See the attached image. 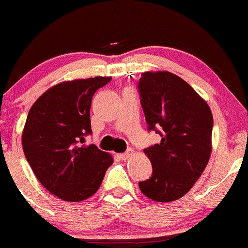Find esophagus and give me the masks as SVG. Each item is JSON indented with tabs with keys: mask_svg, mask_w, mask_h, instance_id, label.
<instances>
[{
	"mask_svg": "<svg viewBox=\"0 0 248 248\" xmlns=\"http://www.w3.org/2000/svg\"><path fill=\"white\" fill-rule=\"evenodd\" d=\"M132 156V152H126V153H121V154H119V157H120V160H128L129 157Z\"/></svg>",
	"mask_w": 248,
	"mask_h": 248,
	"instance_id": "obj_1",
	"label": "esophagus"
}]
</instances>
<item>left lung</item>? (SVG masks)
<instances>
[{
  "instance_id": "8db88e82",
  "label": "left lung",
  "mask_w": 248,
  "mask_h": 248,
  "mask_svg": "<svg viewBox=\"0 0 248 248\" xmlns=\"http://www.w3.org/2000/svg\"><path fill=\"white\" fill-rule=\"evenodd\" d=\"M147 128L161 137L143 149L153 173L139 182L141 192L157 202L180 199L207 166L213 116L208 105L186 81L170 72H146L138 82Z\"/></svg>"
}]
</instances>
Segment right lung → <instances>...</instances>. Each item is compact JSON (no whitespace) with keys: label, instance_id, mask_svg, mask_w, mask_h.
Listing matches in <instances>:
<instances>
[{"label":"right lung","instance_id":"add662e5","mask_svg":"<svg viewBox=\"0 0 248 248\" xmlns=\"http://www.w3.org/2000/svg\"><path fill=\"white\" fill-rule=\"evenodd\" d=\"M110 80L96 76L56 84L29 110L22 133L24 155L37 180L60 199H88L113 164L109 154L84 143L92 135V99Z\"/></svg>","mask_w":248,"mask_h":248}]
</instances>
